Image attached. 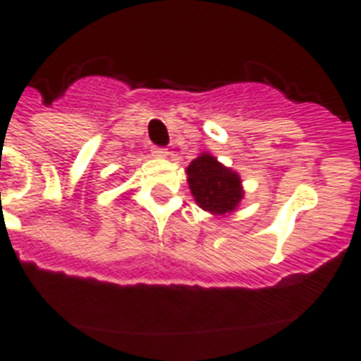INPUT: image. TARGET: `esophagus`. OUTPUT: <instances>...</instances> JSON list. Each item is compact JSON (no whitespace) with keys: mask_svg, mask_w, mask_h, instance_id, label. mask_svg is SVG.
Masks as SVG:
<instances>
[{"mask_svg":"<svg viewBox=\"0 0 361 361\" xmlns=\"http://www.w3.org/2000/svg\"><path fill=\"white\" fill-rule=\"evenodd\" d=\"M153 157H168V152L164 148H159V146H153L152 148Z\"/></svg>","mask_w":361,"mask_h":361,"instance_id":"esophagus-1","label":"esophagus"}]
</instances>
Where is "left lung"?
<instances>
[{
  "mask_svg": "<svg viewBox=\"0 0 361 361\" xmlns=\"http://www.w3.org/2000/svg\"><path fill=\"white\" fill-rule=\"evenodd\" d=\"M186 175L199 208L215 216L237 212L245 193L237 171L222 164L212 153L202 152L190 162Z\"/></svg>",
  "mask_w": 361,
  "mask_h": 361,
  "instance_id": "obj_1",
  "label": "left lung"
}]
</instances>
